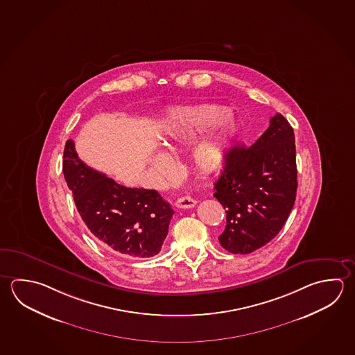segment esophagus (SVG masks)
I'll list each match as a JSON object with an SVG mask.
<instances>
[{"instance_id":"obj_1","label":"esophagus","mask_w":355,"mask_h":355,"mask_svg":"<svg viewBox=\"0 0 355 355\" xmlns=\"http://www.w3.org/2000/svg\"><path fill=\"white\" fill-rule=\"evenodd\" d=\"M175 205L180 209H191L196 205V200H193V198H190V196H182L176 200Z\"/></svg>"}]
</instances>
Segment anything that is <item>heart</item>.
<instances>
[{
	"mask_svg": "<svg viewBox=\"0 0 355 355\" xmlns=\"http://www.w3.org/2000/svg\"><path fill=\"white\" fill-rule=\"evenodd\" d=\"M227 115L229 109L213 103L170 110L162 123V145L171 150L207 130L193 145L191 160L201 171H214L224 162L226 142L235 132V123ZM153 166L159 175L170 171V162L165 156L155 157Z\"/></svg>",
	"mask_w": 355,
	"mask_h": 355,
	"instance_id": "obj_1",
	"label": "heart"
}]
</instances>
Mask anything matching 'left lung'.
Returning <instances> with one entry per match:
<instances>
[{
	"label": "left lung",
	"instance_id": "1",
	"mask_svg": "<svg viewBox=\"0 0 355 355\" xmlns=\"http://www.w3.org/2000/svg\"><path fill=\"white\" fill-rule=\"evenodd\" d=\"M294 131L277 112L252 146L234 145L224 157L214 196L224 207L221 246L232 254H250L282 230L297 196Z\"/></svg>",
	"mask_w": 355,
	"mask_h": 355
}]
</instances>
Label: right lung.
Here are the masks:
<instances>
[{
    "label": "right lung",
    "mask_w": 355,
    "mask_h": 355,
    "mask_svg": "<svg viewBox=\"0 0 355 355\" xmlns=\"http://www.w3.org/2000/svg\"><path fill=\"white\" fill-rule=\"evenodd\" d=\"M62 171L78 214L97 240L130 258L160 252L174 210L156 190L123 187L87 166L71 139L64 145Z\"/></svg>",
    "instance_id": "right-lung-1"
}]
</instances>
